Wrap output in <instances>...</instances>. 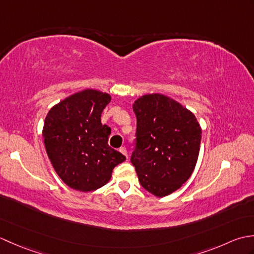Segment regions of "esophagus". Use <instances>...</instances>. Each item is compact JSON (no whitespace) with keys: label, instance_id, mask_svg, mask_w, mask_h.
Wrapping results in <instances>:
<instances>
[{"label":"esophagus","instance_id":"1","mask_svg":"<svg viewBox=\"0 0 254 254\" xmlns=\"http://www.w3.org/2000/svg\"><path fill=\"white\" fill-rule=\"evenodd\" d=\"M119 152H120L121 154H123L127 158V148L126 147H120V148H119Z\"/></svg>","mask_w":254,"mask_h":254}]
</instances>
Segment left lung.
<instances>
[{
  "mask_svg": "<svg viewBox=\"0 0 254 254\" xmlns=\"http://www.w3.org/2000/svg\"><path fill=\"white\" fill-rule=\"evenodd\" d=\"M133 111L137 128L131 163L138 181L155 196L169 195L195 168L202 128L190 110L161 94L139 97Z\"/></svg>",
  "mask_w": 254,
  "mask_h": 254,
  "instance_id": "8db88e82",
  "label": "left lung"
}]
</instances>
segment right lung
Instances as JSON below:
<instances>
[{
	"mask_svg": "<svg viewBox=\"0 0 254 254\" xmlns=\"http://www.w3.org/2000/svg\"><path fill=\"white\" fill-rule=\"evenodd\" d=\"M111 96L84 89L53 106L45 119L42 136L58 176L67 187L90 192L111 179L126 156L108 145L111 128L101 124V112Z\"/></svg>",
	"mask_w": 254,
	"mask_h": 254,
	"instance_id": "obj_1",
	"label": "right lung"
}]
</instances>
